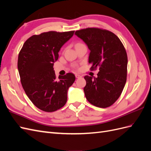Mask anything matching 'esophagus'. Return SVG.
I'll list each match as a JSON object with an SVG mask.
<instances>
[{"mask_svg":"<svg viewBox=\"0 0 151 151\" xmlns=\"http://www.w3.org/2000/svg\"><path fill=\"white\" fill-rule=\"evenodd\" d=\"M75 76H76V78H77V79H78V78H80V77H82L81 75H79V74H75Z\"/></svg>","mask_w":151,"mask_h":151,"instance_id":"34e87169","label":"esophagus"}]
</instances>
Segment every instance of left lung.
<instances>
[{"instance_id": "obj_1", "label": "left lung", "mask_w": 151, "mask_h": 151, "mask_svg": "<svg viewBox=\"0 0 151 151\" xmlns=\"http://www.w3.org/2000/svg\"><path fill=\"white\" fill-rule=\"evenodd\" d=\"M90 50L91 70L99 67L98 77L84 76L88 101L99 108L110 106L120 97L127 81V55L120 39L112 32L90 28L76 31Z\"/></svg>"}]
</instances>
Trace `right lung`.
<instances>
[{
    "label": "right lung",
    "mask_w": 151,
    "mask_h": 151,
    "mask_svg": "<svg viewBox=\"0 0 151 151\" xmlns=\"http://www.w3.org/2000/svg\"><path fill=\"white\" fill-rule=\"evenodd\" d=\"M74 31H49L27 40L18 56L17 68L26 95L41 110L53 112L67 100V91L75 81L72 73L57 78L53 64L62 47L74 35Z\"/></svg>",
    "instance_id": "add662e5"
}]
</instances>
